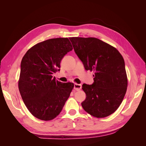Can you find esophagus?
Instances as JSON below:
<instances>
[{"mask_svg": "<svg viewBox=\"0 0 146 146\" xmlns=\"http://www.w3.org/2000/svg\"><path fill=\"white\" fill-rule=\"evenodd\" d=\"M82 88V85L80 84H77V83H75L74 84V90L76 91H79Z\"/></svg>", "mask_w": 146, "mask_h": 146, "instance_id": "1", "label": "esophagus"}]
</instances>
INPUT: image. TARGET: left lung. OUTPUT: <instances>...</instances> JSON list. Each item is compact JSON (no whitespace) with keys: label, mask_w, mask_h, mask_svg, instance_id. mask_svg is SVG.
<instances>
[{"label":"left lung","mask_w":146,"mask_h":146,"mask_svg":"<svg viewBox=\"0 0 146 146\" xmlns=\"http://www.w3.org/2000/svg\"><path fill=\"white\" fill-rule=\"evenodd\" d=\"M69 39L85 69L94 72L93 84L82 85L86 94L82 107L94 117L108 116L116 111L127 91L124 60L115 47L99 39L72 37Z\"/></svg>","instance_id":"left-lung-1"}]
</instances>
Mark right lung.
<instances>
[{
	"mask_svg": "<svg viewBox=\"0 0 146 146\" xmlns=\"http://www.w3.org/2000/svg\"><path fill=\"white\" fill-rule=\"evenodd\" d=\"M72 49L68 38H52L29 48L22 59L19 90L35 117L50 121L62 110L74 85L56 80L52 74L60 70L61 60Z\"/></svg>",
	"mask_w": 146,
	"mask_h": 146,
	"instance_id": "obj_1",
	"label": "right lung"
}]
</instances>
